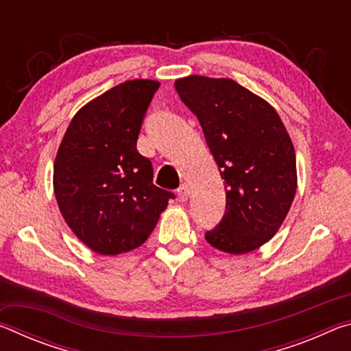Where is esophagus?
<instances>
[{"label":"esophagus","instance_id":"obj_1","mask_svg":"<svg viewBox=\"0 0 351 351\" xmlns=\"http://www.w3.org/2000/svg\"><path fill=\"white\" fill-rule=\"evenodd\" d=\"M178 197H180L181 201H187L189 197H190V186L187 182H184L180 186V189H178Z\"/></svg>","mask_w":351,"mask_h":351}]
</instances>
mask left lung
<instances>
[{"instance_id":"left-lung-1","label":"left lung","mask_w":351,"mask_h":351,"mask_svg":"<svg viewBox=\"0 0 351 351\" xmlns=\"http://www.w3.org/2000/svg\"><path fill=\"white\" fill-rule=\"evenodd\" d=\"M178 96L198 117L226 189V212L206 240L241 255L280 229L297 189L293 141L277 111L232 79L189 75Z\"/></svg>"}]
</instances>
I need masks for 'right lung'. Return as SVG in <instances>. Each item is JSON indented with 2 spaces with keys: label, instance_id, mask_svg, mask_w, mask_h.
Wrapping results in <instances>:
<instances>
[{
  "label": "right lung",
  "instance_id": "1",
  "mask_svg": "<svg viewBox=\"0 0 351 351\" xmlns=\"http://www.w3.org/2000/svg\"><path fill=\"white\" fill-rule=\"evenodd\" d=\"M161 83H119L75 112L58 147L54 193L77 239L100 255L139 247L175 195L153 184L136 142Z\"/></svg>",
  "mask_w": 351,
  "mask_h": 351
}]
</instances>
